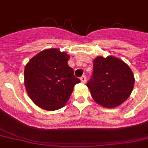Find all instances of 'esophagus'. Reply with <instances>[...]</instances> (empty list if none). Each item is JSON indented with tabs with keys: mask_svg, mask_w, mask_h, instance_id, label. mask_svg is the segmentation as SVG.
Wrapping results in <instances>:
<instances>
[{
	"mask_svg": "<svg viewBox=\"0 0 148 148\" xmlns=\"http://www.w3.org/2000/svg\"><path fill=\"white\" fill-rule=\"evenodd\" d=\"M80 79H81V82H82V83H86V77L85 75L82 76Z\"/></svg>",
	"mask_w": 148,
	"mask_h": 148,
	"instance_id": "obj_1",
	"label": "esophagus"
}]
</instances>
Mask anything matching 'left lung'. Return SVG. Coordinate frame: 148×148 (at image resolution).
<instances>
[{
    "instance_id": "8db88e82",
    "label": "left lung",
    "mask_w": 148,
    "mask_h": 148,
    "mask_svg": "<svg viewBox=\"0 0 148 148\" xmlns=\"http://www.w3.org/2000/svg\"><path fill=\"white\" fill-rule=\"evenodd\" d=\"M134 83L133 73L124 62L113 56H98L93 60V74L87 87L97 104L111 109L128 98Z\"/></svg>"
}]
</instances>
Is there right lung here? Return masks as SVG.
<instances>
[{
	"label": "right lung",
	"mask_w": 148,
	"mask_h": 148,
	"mask_svg": "<svg viewBox=\"0 0 148 148\" xmlns=\"http://www.w3.org/2000/svg\"><path fill=\"white\" fill-rule=\"evenodd\" d=\"M70 55L58 48L46 49L27 62L24 86L31 100L39 108L54 111L66 104L80 80L67 62Z\"/></svg>",
	"instance_id": "right-lung-1"
}]
</instances>
